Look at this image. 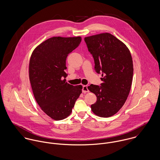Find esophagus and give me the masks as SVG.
<instances>
[{"label":"esophagus","instance_id":"1","mask_svg":"<svg viewBox=\"0 0 160 160\" xmlns=\"http://www.w3.org/2000/svg\"><path fill=\"white\" fill-rule=\"evenodd\" d=\"M82 92H84V93H86V92H89L88 87H87V85H84V86H83V88H82Z\"/></svg>","mask_w":160,"mask_h":160}]
</instances>
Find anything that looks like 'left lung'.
Masks as SVG:
<instances>
[{"label":"left lung","mask_w":160,"mask_h":160,"mask_svg":"<svg viewBox=\"0 0 160 160\" xmlns=\"http://www.w3.org/2000/svg\"><path fill=\"white\" fill-rule=\"evenodd\" d=\"M84 40L94 59V70L102 77L101 86L91 84L88 87L97 97L91 110L99 117H111L124 105L131 89L133 76L131 54L122 42L109 33L87 37Z\"/></svg>","instance_id":"left-lung-1"}]
</instances>
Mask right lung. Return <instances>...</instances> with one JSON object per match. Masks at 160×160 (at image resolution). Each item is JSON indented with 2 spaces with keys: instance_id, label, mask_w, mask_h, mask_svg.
<instances>
[{
  "instance_id": "obj_1",
  "label": "right lung",
  "mask_w": 160,
  "mask_h": 160,
  "mask_svg": "<svg viewBox=\"0 0 160 160\" xmlns=\"http://www.w3.org/2000/svg\"><path fill=\"white\" fill-rule=\"evenodd\" d=\"M82 38L54 37L40 44L29 62V80L36 101L55 120L68 117L82 93V85L66 81V61L80 43Z\"/></svg>"
}]
</instances>
